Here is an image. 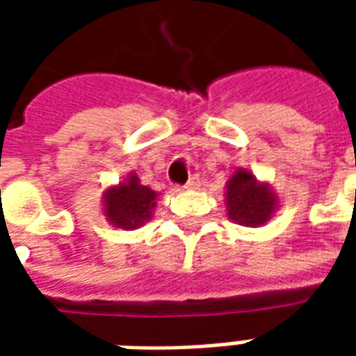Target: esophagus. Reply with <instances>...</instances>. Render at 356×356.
I'll list each match as a JSON object with an SVG mask.
<instances>
[{
  "label": "esophagus",
  "instance_id": "obj_1",
  "mask_svg": "<svg viewBox=\"0 0 356 356\" xmlns=\"http://www.w3.org/2000/svg\"><path fill=\"white\" fill-rule=\"evenodd\" d=\"M198 186H200V179L194 175V177H191L188 181H186L185 188L186 191H194V188H198Z\"/></svg>",
  "mask_w": 356,
  "mask_h": 356
}]
</instances>
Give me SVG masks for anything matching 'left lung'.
Here are the masks:
<instances>
[{
    "mask_svg": "<svg viewBox=\"0 0 356 356\" xmlns=\"http://www.w3.org/2000/svg\"><path fill=\"white\" fill-rule=\"evenodd\" d=\"M227 216L244 227H263L278 209V196L265 181H257L246 168H238L227 181Z\"/></svg>",
    "mask_w": 356,
    "mask_h": 356,
    "instance_id": "left-lung-1",
    "label": "left lung"
}]
</instances>
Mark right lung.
<instances>
[{"label":"right lung","mask_w":356,"mask_h":356,"mask_svg":"<svg viewBox=\"0 0 356 356\" xmlns=\"http://www.w3.org/2000/svg\"><path fill=\"white\" fill-rule=\"evenodd\" d=\"M158 193L140 185L139 177L129 173L120 185L108 186L102 194V213L110 225L124 231L139 229L152 219Z\"/></svg>","instance_id":"right-lung-1"}]
</instances>
